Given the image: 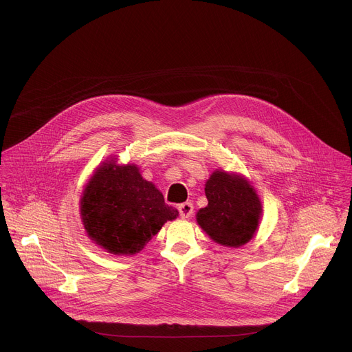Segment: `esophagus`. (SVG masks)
Returning <instances> with one entry per match:
<instances>
[{"label": "esophagus", "mask_w": 352, "mask_h": 352, "mask_svg": "<svg viewBox=\"0 0 352 352\" xmlns=\"http://www.w3.org/2000/svg\"><path fill=\"white\" fill-rule=\"evenodd\" d=\"M178 210H179V216L182 219H189L193 213V205L190 202H185V204H181L178 206Z\"/></svg>", "instance_id": "esophagus-1"}]
</instances>
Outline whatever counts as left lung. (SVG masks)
<instances>
[{
  "label": "left lung",
  "mask_w": 352,
  "mask_h": 352,
  "mask_svg": "<svg viewBox=\"0 0 352 352\" xmlns=\"http://www.w3.org/2000/svg\"><path fill=\"white\" fill-rule=\"evenodd\" d=\"M208 206L196 214L197 224L217 243L245 245L255 235L262 216L261 199L245 178L214 171L206 182Z\"/></svg>",
  "instance_id": "obj_1"
}]
</instances>
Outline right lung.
<instances>
[{"label": "right lung", "mask_w": 352, "mask_h": 352, "mask_svg": "<svg viewBox=\"0 0 352 352\" xmlns=\"http://www.w3.org/2000/svg\"><path fill=\"white\" fill-rule=\"evenodd\" d=\"M83 227L91 241L113 255H135L178 210L142 178L135 164L107 160L97 167L80 199Z\"/></svg>", "instance_id": "obj_1"}]
</instances>
